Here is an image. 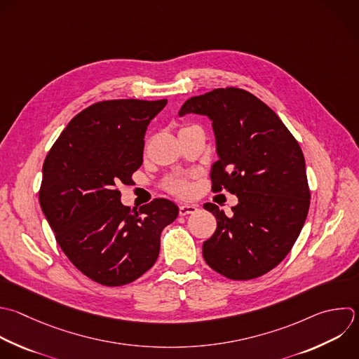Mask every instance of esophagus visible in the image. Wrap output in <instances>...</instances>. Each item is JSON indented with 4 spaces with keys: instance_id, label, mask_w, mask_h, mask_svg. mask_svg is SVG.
I'll return each mask as SVG.
<instances>
[{
    "instance_id": "esophagus-1",
    "label": "esophagus",
    "mask_w": 359,
    "mask_h": 359,
    "mask_svg": "<svg viewBox=\"0 0 359 359\" xmlns=\"http://www.w3.org/2000/svg\"><path fill=\"white\" fill-rule=\"evenodd\" d=\"M198 210L196 205H181L180 206V216H187V215H194Z\"/></svg>"
}]
</instances>
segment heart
<instances>
[{
  "mask_svg": "<svg viewBox=\"0 0 359 359\" xmlns=\"http://www.w3.org/2000/svg\"><path fill=\"white\" fill-rule=\"evenodd\" d=\"M189 128H192V126H189ZM189 128H182L181 130H185V129H189ZM165 188H167L170 192H172V194H175V195H180V196H187V195H189V194H191V189H192L191 182H189L187 178H184V177H175V178L168 180V181L165 182Z\"/></svg>",
  "mask_w": 359,
  "mask_h": 359,
  "instance_id": "b5f03b06",
  "label": "heart"
}]
</instances>
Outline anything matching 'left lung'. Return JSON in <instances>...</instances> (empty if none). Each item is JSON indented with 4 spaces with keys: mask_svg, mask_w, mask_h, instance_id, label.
<instances>
[{
    "mask_svg": "<svg viewBox=\"0 0 359 359\" xmlns=\"http://www.w3.org/2000/svg\"><path fill=\"white\" fill-rule=\"evenodd\" d=\"M187 114L212 122L219 156L212 189L238 198L231 216L215 203L203 205L217 222L203 243V258L229 279L258 278L287 255L304 224L310 191L302 149L268 105L240 88L192 97L178 112Z\"/></svg>",
    "mask_w": 359,
    "mask_h": 359,
    "instance_id": "8db88e82",
    "label": "left lung"
}]
</instances>
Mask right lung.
<instances>
[{
  "label": "right lung",
  "instance_id": "add662e5",
  "mask_svg": "<svg viewBox=\"0 0 359 359\" xmlns=\"http://www.w3.org/2000/svg\"><path fill=\"white\" fill-rule=\"evenodd\" d=\"M167 100L97 102L76 115L43 163L42 210L67 258L105 286L136 280L157 261L160 236L178 216L157 198L137 212L116 185L132 184L143 163L144 135Z\"/></svg>",
  "mask_w": 359,
  "mask_h": 359
}]
</instances>
